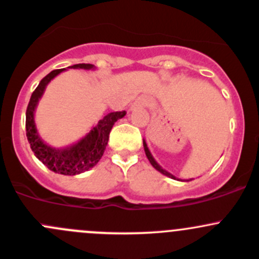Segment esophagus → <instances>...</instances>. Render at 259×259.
<instances>
[{
  "instance_id": "esophagus-1",
  "label": "esophagus",
  "mask_w": 259,
  "mask_h": 259,
  "mask_svg": "<svg viewBox=\"0 0 259 259\" xmlns=\"http://www.w3.org/2000/svg\"><path fill=\"white\" fill-rule=\"evenodd\" d=\"M148 104H149V100H148V98H146V96H139V98H138L137 100L133 103L132 110H137V109L145 108Z\"/></svg>"
}]
</instances>
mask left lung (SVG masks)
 I'll list each match as a JSON object with an SVG mask.
<instances>
[{
	"label": "left lung",
	"instance_id": "8db88e82",
	"mask_svg": "<svg viewBox=\"0 0 259 259\" xmlns=\"http://www.w3.org/2000/svg\"><path fill=\"white\" fill-rule=\"evenodd\" d=\"M143 145H144V150H145V154H146V158L149 159V161H150V164H151V165L154 166V168L156 169V170H158V171H160L161 174H164V176L169 177V178H171V179H174V180H180V182H189V180H192V179H188V180H182V179H178V178H177V177H174L173 174H171V173H169V171H166L165 169H163V168H161V166L159 165L158 163H156V160H155V159H154V156L151 155L150 150H149L148 145H146V142H145L144 139H143Z\"/></svg>",
	"mask_w": 259,
	"mask_h": 259
}]
</instances>
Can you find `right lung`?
<instances>
[{
  "mask_svg": "<svg viewBox=\"0 0 259 259\" xmlns=\"http://www.w3.org/2000/svg\"><path fill=\"white\" fill-rule=\"evenodd\" d=\"M70 67L95 70V66L91 64H76ZM65 70L66 69L54 70L49 75H46L31 95L30 103L26 110V137L36 158L42 161V164H45L50 170L57 174H64V176H76V174L90 170L99 163L108 145L111 127L117 120L126 115V111H115V113L105 115L82 139H80L75 144L65 146V148H54L46 144L41 139L36 129L35 110L50 81Z\"/></svg>",
  "mask_w": 259,
  "mask_h": 259,
  "instance_id": "add662e5",
  "label": "right lung"
}]
</instances>
